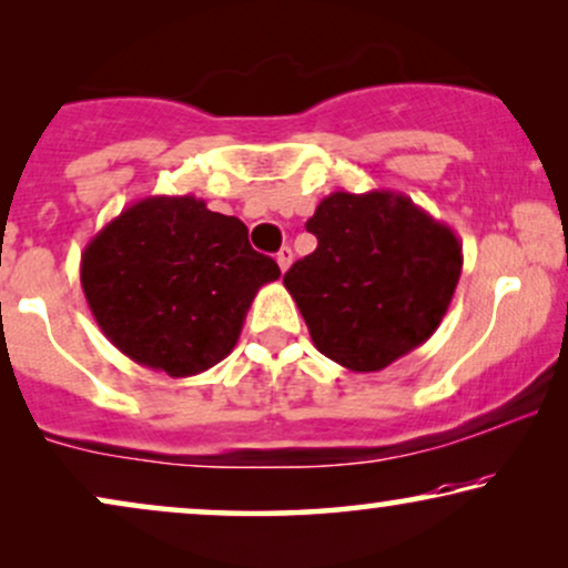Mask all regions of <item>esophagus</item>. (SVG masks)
<instances>
[{"label":"esophagus","instance_id":"1","mask_svg":"<svg viewBox=\"0 0 568 568\" xmlns=\"http://www.w3.org/2000/svg\"><path fill=\"white\" fill-rule=\"evenodd\" d=\"M292 261H294L292 247H282V251L276 253V263H278V268H282V271L290 268V266H292Z\"/></svg>","mask_w":568,"mask_h":568}]
</instances>
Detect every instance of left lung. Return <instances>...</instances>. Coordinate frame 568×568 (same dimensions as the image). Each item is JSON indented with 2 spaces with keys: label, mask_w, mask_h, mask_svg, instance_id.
I'll use <instances>...</instances> for the list:
<instances>
[{
  "label": "left lung",
  "mask_w": 568,
  "mask_h": 568,
  "mask_svg": "<svg viewBox=\"0 0 568 568\" xmlns=\"http://www.w3.org/2000/svg\"><path fill=\"white\" fill-rule=\"evenodd\" d=\"M317 247L284 274L315 348L379 372L439 328L463 271L445 222L398 191H336L307 220Z\"/></svg>",
  "instance_id": "obj_1"
}]
</instances>
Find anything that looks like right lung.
<instances>
[{"label":"right lung","instance_id":"add662e5","mask_svg":"<svg viewBox=\"0 0 568 568\" xmlns=\"http://www.w3.org/2000/svg\"><path fill=\"white\" fill-rule=\"evenodd\" d=\"M282 276L237 216L146 196L90 240L80 282L105 338L142 367L193 377L235 348L251 302Z\"/></svg>","mask_w":568,"mask_h":568}]
</instances>
